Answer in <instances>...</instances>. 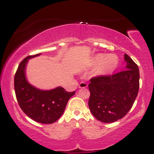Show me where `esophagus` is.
I'll return each mask as SVG.
<instances>
[{"label":"esophagus","mask_w":154,"mask_h":154,"mask_svg":"<svg viewBox=\"0 0 154 154\" xmlns=\"http://www.w3.org/2000/svg\"><path fill=\"white\" fill-rule=\"evenodd\" d=\"M88 87V84L85 82H82L79 83V88H87Z\"/></svg>","instance_id":"34e87169"}]
</instances>
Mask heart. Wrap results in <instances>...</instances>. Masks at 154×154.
Returning a JSON list of instances; mask_svg holds the SVG:
<instances>
[{"instance_id":"b5f03b06","label":"heart","mask_w":154,"mask_h":154,"mask_svg":"<svg viewBox=\"0 0 154 154\" xmlns=\"http://www.w3.org/2000/svg\"><path fill=\"white\" fill-rule=\"evenodd\" d=\"M119 59L114 54H98L94 57L93 64L98 66V73L105 75L112 73L117 68Z\"/></svg>"}]
</instances>
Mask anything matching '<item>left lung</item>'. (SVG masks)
Here are the masks:
<instances>
[{"instance_id":"left-lung-1","label":"left lung","mask_w":154,"mask_h":154,"mask_svg":"<svg viewBox=\"0 0 154 154\" xmlns=\"http://www.w3.org/2000/svg\"><path fill=\"white\" fill-rule=\"evenodd\" d=\"M127 69L112 75L93 77L88 85V106L92 114L104 123L117 121L131 109L139 91L137 65L125 54Z\"/></svg>"}]
</instances>
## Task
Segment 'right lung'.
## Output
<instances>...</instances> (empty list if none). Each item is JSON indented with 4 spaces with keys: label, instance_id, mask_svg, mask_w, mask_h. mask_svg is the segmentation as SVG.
Listing matches in <instances>:
<instances>
[{
    "label": "right lung",
    "instance_id": "1",
    "mask_svg": "<svg viewBox=\"0 0 154 154\" xmlns=\"http://www.w3.org/2000/svg\"><path fill=\"white\" fill-rule=\"evenodd\" d=\"M41 54L28 56L19 65L14 76V89L17 101L22 110L37 122L52 124L62 115L67 102L75 91L67 92L61 87L42 91L27 82L25 69L28 60Z\"/></svg>",
    "mask_w": 154,
    "mask_h": 154
}]
</instances>
